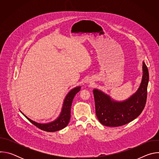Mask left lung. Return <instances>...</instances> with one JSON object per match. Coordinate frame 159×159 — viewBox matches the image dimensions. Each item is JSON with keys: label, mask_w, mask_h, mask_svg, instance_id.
Listing matches in <instances>:
<instances>
[{"label": "left lung", "mask_w": 159, "mask_h": 159, "mask_svg": "<svg viewBox=\"0 0 159 159\" xmlns=\"http://www.w3.org/2000/svg\"><path fill=\"white\" fill-rule=\"evenodd\" d=\"M142 79L134 94L123 101H116L102 90L94 89L96 113L99 122L106 126L116 127L126 125L137 118L143 110L147 97L149 74L142 62Z\"/></svg>", "instance_id": "1"}]
</instances>
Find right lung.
Here are the masks:
<instances>
[{"mask_svg": "<svg viewBox=\"0 0 159 159\" xmlns=\"http://www.w3.org/2000/svg\"><path fill=\"white\" fill-rule=\"evenodd\" d=\"M80 88L81 86H77L71 89L70 91L67 93L63 100L61 110L59 116L55 120L51 122L46 123H40L36 122L29 118L28 116H26L21 111H20L32 124H33L36 127L39 128V129L43 131L48 132H55L60 130L66 127L69 123L70 119V111L72 103L74 98V96L78 92L80 91Z\"/></svg>", "mask_w": 159, "mask_h": 159, "instance_id": "right-lung-1", "label": "right lung"}]
</instances>
